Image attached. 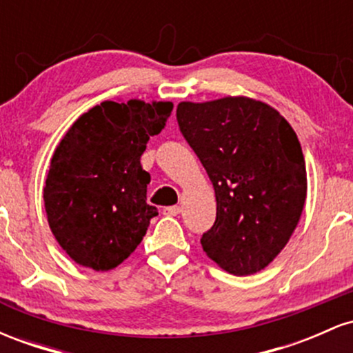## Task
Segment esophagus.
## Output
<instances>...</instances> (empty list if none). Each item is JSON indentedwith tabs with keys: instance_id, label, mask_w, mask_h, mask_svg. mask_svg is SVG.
<instances>
[{
	"instance_id": "obj_1",
	"label": "esophagus",
	"mask_w": 353,
	"mask_h": 353,
	"mask_svg": "<svg viewBox=\"0 0 353 353\" xmlns=\"http://www.w3.org/2000/svg\"><path fill=\"white\" fill-rule=\"evenodd\" d=\"M179 212H181L179 205H169V208H164L163 209L164 216H177V214H179Z\"/></svg>"
}]
</instances>
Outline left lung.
Wrapping results in <instances>:
<instances>
[{
	"label": "left lung",
	"mask_w": 353,
	"mask_h": 353,
	"mask_svg": "<svg viewBox=\"0 0 353 353\" xmlns=\"http://www.w3.org/2000/svg\"><path fill=\"white\" fill-rule=\"evenodd\" d=\"M177 124L216 190L204 252L234 275L259 272L297 228L307 196L301 143L269 104L249 98L179 103Z\"/></svg>",
	"instance_id": "obj_1"
}]
</instances>
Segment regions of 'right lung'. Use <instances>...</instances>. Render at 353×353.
<instances>
[{
  "label": "right lung",
  "instance_id": "right-lung-1",
  "mask_svg": "<svg viewBox=\"0 0 353 353\" xmlns=\"http://www.w3.org/2000/svg\"><path fill=\"white\" fill-rule=\"evenodd\" d=\"M171 111L172 103L104 101L61 139L43 197L51 232L76 264L114 269L141 244L157 216L141 156Z\"/></svg>",
  "mask_w": 353,
  "mask_h": 353
}]
</instances>
